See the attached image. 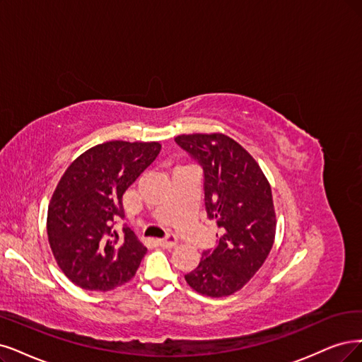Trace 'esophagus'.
<instances>
[{
	"instance_id": "obj_1",
	"label": "esophagus",
	"mask_w": 362,
	"mask_h": 362,
	"mask_svg": "<svg viewBox=\"0 0 362 362\" xmlns=\"http://www.w3.org/2000/svg\"><path fill=\"white\" fill-rule=\"evenodd\" d=\"M156 243H158V246H160V247L170 249V247L177 245V237L174 235V234H168L165 238H158Z\"/></svg>"
}]
</instances>
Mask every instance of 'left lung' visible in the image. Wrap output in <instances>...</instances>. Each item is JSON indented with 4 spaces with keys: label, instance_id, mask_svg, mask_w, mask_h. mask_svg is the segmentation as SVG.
I'll list each match as a JSON object with an SVG mask.
<instances>
[{
    "label": "left lung",
    "instance_id": "8db88e82",
    "mask_svg": "<svg viewBox=\"0 0 362 362\" xmlns=\"http://www.w3.org/2000/svg\"><path fill=\"white\" fill-rule=\"evenodd\" d=\"M174 141L203 167L206 211L221 230L218 246L203 252L185 280L203 296H231L261 269L273 247L270 183L245 147L225 134H182Z\"/></svg>",
    "mask_w": 362,
    "mask_h": 362
}]
</instances>
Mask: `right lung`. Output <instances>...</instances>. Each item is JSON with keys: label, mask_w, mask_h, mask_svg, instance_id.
I'll return each instance as SVG.
<instances>
[{"label": "right lung", "mask_w": 362, "mask_h": 362, "mask_svg": "<svg viewBox=\"0 0 362 362\" xmlns=\"http://www.w3.org/2000/svg\"><path fill=\"white\" fill-rule=\"evenodd\" d=\"M158 141H107L65 170L47 210V237L62 273L86 291H110L136 274L146 246L125 225L122 195L156 159Z\"/></svg>", "instance_id": "obj_1"}]
</instances>
